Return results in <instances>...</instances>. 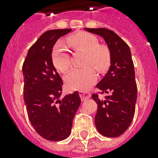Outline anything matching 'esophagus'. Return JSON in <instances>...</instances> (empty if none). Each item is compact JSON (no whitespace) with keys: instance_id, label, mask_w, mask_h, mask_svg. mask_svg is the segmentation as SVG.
<instances>
[{"instance_id":"obj_1","label":"esophagus","mask_w":158,"mask_h":158,"mask_svg":"<svg viewBox=\"0 0 158 158\" xmlns=\"http://www.w3.org/2000/svg\"><path fill=\"white\" fill-rule=\"evenodd\" d=\"M79 96L82 101H85L86 99H89L91 97V94L89 92L86 91H80L79 92Z\"/></svg>"}]
</instances>
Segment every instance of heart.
I'll use <instances>...</instances> for the list:
<instances>
[{"instance_id": "heart-1", "label": "heart", "mask_w": 158, "mask_h": 158, "mask_svg": "<svg viewBox=\"0 0 158 158\" xmlns=\"http://www.w3.org/2000/svg\"><path fill=\"white\" fill-rule=\"evenodd\" d=\"M67 42L76 52L86 54L85 65H94L99 71L107 69L110 61V52L105 45H100L98 38L89 33H78L70 36ZM52 60L56 69L64 73L70 66V57L64 45L58 43L52 53ZM97 80V74L92 67L87 66L82 69H74L69 72L64 81L66 86L72 90L85 91Z\"/></svg>"}]
</instances>
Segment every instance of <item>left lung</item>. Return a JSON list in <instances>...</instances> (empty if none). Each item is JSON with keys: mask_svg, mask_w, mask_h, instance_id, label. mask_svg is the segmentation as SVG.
<instances>
[{"mask_svg": "<svg viewBox=\"0 0 158 158\" xmlns=\"http://www.w3.org/2000/svg\"><path fill=\"white\" fill-rule=\"evenodd\" d=\"M85 30L104 38L110 52V66L103 79L97 84L99 94H109L105 99L94 94L98 104L95 125L106 137H119L126 131L135 115L137 99V84L130 49L112 30L107 28H88Z\"/></svg>", "mask_w": 158, "mask_h": 158, "instance_id": "8db88e82", "label": "left lung"}]
</instances>
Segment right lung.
I'll list each match as a JSON object with an SVG mask.
<instances>
[{
  "mask_svg": "<svg viewBox=\"0 0 158 158\" xmlns=\"http://www.w3.org/2000/svg\"><path fill=\"white\" fill-rule=\"evenodd\" d=\"M70 28L47 31L28 52L23 64V99L31 125L49 141H60L71 132L81 99L79 93L61 95L63 82L52 60V48Z\"/></svg>",
  "mask_w": 158,
  "mask_h": 158,
  "instance_id": "obj_1",
  "label": "right lung"
}]
</instances>
